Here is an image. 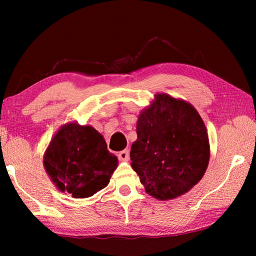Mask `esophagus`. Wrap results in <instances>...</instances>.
I'll use <instances>...</instances> for the list:
<instances>
[{"instance_id":"esophagus-1","label":"esophagus","mask_w":256,"mask_h":256,"mask_svg":"<svg viewBox=\"0 0 256 256\" xmlns=\"http://www.w3.org/2000/svg\"><path fill=\"white\" fill-rule=\"evenodd\" d=\"M118 160H121V162H128V158H130L128 150H124L122 152H120V153L118 154Z\"/></svg>"}]
</instances>
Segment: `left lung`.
<instances>
[{
    "label": "left lung",
    "instance_id": "left-lung-1",
    "mask_svg": "<svg viewBox=\"0 0 256 256\" xmlns=\"http://www.w3.org/2000/svg\"><path fill=\"white\" fill-rule=\"evenodd\" d=\"M131 166L146 192L170 200L189 192L204 177L210 145L206 125L190 103L166 94L140 112Z\"/></svg>",
    "mask_w": 256,
    "mask_h": 256
}]
</instances>
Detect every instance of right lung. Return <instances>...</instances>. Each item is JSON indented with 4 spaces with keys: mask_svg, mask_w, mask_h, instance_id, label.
<instances>
[{
    "mask_svg": "<svg viewBox=\"0 0 256 256\" xmlns=\"http://www.w3.org/2000/svg\"><path fill=\"white\" fill-rule=\"evenodd\" d=\"M44 167L56 187L74 198H88L108 186L118 158L90 125L64 124L44 154Z\"/></svg>",
    "mask_w": 256,
    "mask_h": 256,
    "instance_id": "add662e5",
    "label": "right lung"
}]
</instances>
